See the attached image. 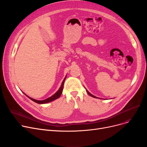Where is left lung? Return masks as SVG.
<instances>
[{
  "instance_id": "left-lung-1",
  "label": "left lung",
  "mask_w": 147,
  "mask_h": 147,
  "mask_svg": "<svg viewBox=\"0 0 147 147\" xmlns=\"http://www.w3.org/2000/svg\"><path fill=\"white\" fill-rule=\"evenodd\" d=\"M86 91H87V92H88V94H89V95H90V96H92V97H94V98H97V97H96V96H94L93 95H92L91 94H90V93H89V92H88V90H86Z\"/></svg>"
}]
</instances>
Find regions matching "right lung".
I'll return each instance as SVG.
<instances>
[{"label":"right lung","mask_w":147,"mask_h":147,"mask_svg":"<svg viewBox=\"0 0 147 147\" xmlns=\"http://www.w3.org/2000/svg\"><path fill=\"white\" fill-rule=\"evenodd\" d=\"M65 79H66V77L65 78V79H64L63 83H62L61 86L60 88L59 89V90L56 92V93H55V94H54L53 95H52V96H51V97L47 98V99H45V100H43V101H38V100H36V99H33V98H30V97L26 95V94H25V95H26L27 97H28L30 99H32V101H33L34 102H36V103H38V104H46V103H48V102H51V101H53V100H55V99H57V98H58L60 97V96H61V94H62V92H63V90L64 83V81H65Z\"/></svg>","instance_id":"add662e5"}]
</instances>
